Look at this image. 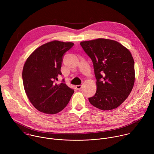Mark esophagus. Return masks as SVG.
Masks as SVG:
<instances>
[{"mask_svg": "<svg viewBox=\"0 0 154 154\" xmlns=\"http://www.w3.org/2000/svg\"><path fill=\"white\" fill-rule=\"evenodd\" d=\"M75 87H76V88H77V90H80V89L82 88V85H76V86H75Z\"/></svg>", "mask_w": 154, "mask_h": 154, "instance_id": "esophagus-1", "label": "esophagus"}]
</instances>
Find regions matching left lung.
I'll list each match as a JSON object with an SVG mask.
<instances>
[{
  "instance_id": "left-lung-1",
  "label": "left lung",
  "mask_w": 154,
  "mask_h": 154,
  "mask_svg": "<svg viewBox=\"0 0 154 154\" xmlns=\"http://www.w3.org/2000/svg\"><path fill=\"white\" fill-rule=\"evenodd\" d=\"M80 45L93 61L96 79L97 91L89 102L102 110L117 108L127 98L135 82V63L130 52L108 39L83 41Z\"/></svg>"
}]
</instances>
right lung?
I'll list each match as a JSON object with an SVG mask.
<instances>
[{
    "mask_svg": "<svg viewBox=\"0 0 154 154\" xmlns=\"http://www.w3.org/2000/svg\"><path fill=\"white\" fill-rule=\"evenodd\" d=\"M72 42L53 41L37 48L26 60L23 80L26 94L32 105L41 112L56 114L69 103L74 91L64 83L57 85L61 75L63 56Z\"/></svg>",
    "mask_w": 154,
    "mask_h": 154,
    "instance_id": "add662e5",
    "label": "right lung"
}]
</instances>
